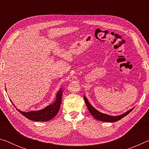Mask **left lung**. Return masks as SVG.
<instances>
[{
    "label": "left lung",
    "mask_w": 149,
    "mask_h": 149,
    "mask_svg": "<svg viewBox=\"0 0 149 149\" xmlns=\"http://www.w3.org/2000/svg\"><path fill=\"white\" fill-rule=\"evenodd\" d=\"M84 98L85 102V103H86V105L87 107L88 110H89L91 114V115L95 118L96 120L101 121V122H117V121L121 120L123 117H125V116H127L128 114H129V113L132 112V111L133 110V108H132V109H130V110L127 111V112H125V113H123V114H121V115L114 116H110V115H108L107 114H104V113H101L100 112H99V111L96 110L95 108L90 104L89 102L88 101L85 95L84 96Z\"/></svg>",
    "instance_id": "left-lung-1"
}]
</instances>
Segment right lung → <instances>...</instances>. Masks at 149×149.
Here are the masks:
<instances>
[{
  "instance_id": "add662e5",
  "label": "right lung",
  "mask_w": 149,
  "mask_h": 149,
  "mask_svg": "<svg viewBox=\"0 0 149 149\" xmlns=\"http://www.w3.org/2000/svg\"><path fill=\"white\" fill-rule=\"evenodd\" d=\"M63 91L64 89L63 88H60V90L57 92L56 95V99H55L54 101L51 103V104L48 105L47 107L42 110H37V111H29V112H24V111H21L17 109L16 107L13 102H12V104L16 107L17 111L22 114L25 117L27 118V119L31 120L35 122H39V121H42V122H47V121H49L52 120L54 117L56 116L57 113L60 110V104L62 102V96L63 93Z\"/></svg>"
}]
</instances>
